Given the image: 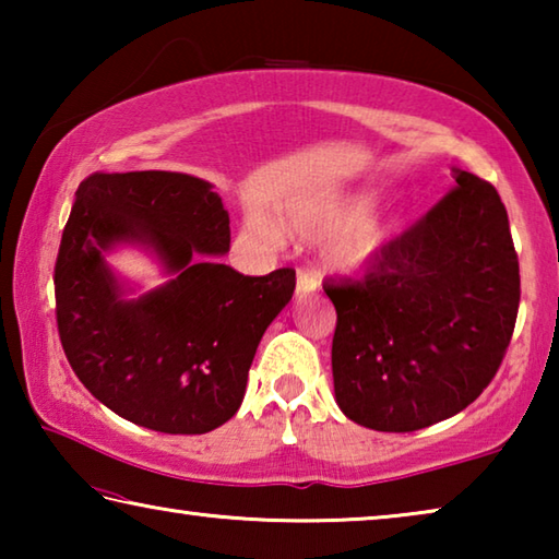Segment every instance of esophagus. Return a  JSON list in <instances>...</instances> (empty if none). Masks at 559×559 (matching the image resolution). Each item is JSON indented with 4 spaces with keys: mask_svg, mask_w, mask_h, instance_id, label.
<instances>
[{
    "mask_svg": "<svg viewBox=\"0 0 559 559\" xmlns=\"http://www.w3.org/2000/svg\"><path fill=\"white\" fill-rule=\"evenodd\" d=\"M320 288V278L313 271H298V281H296V296H308V293H316Z\"/></svg>",
    "mask_w": 559,
    "mask_h": 559,
    "instance_id": "esophagus-1",
    "label": "esophagus"
}]
</instances>
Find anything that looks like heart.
I'll return each instance as SVG.
<instances>
[{"instance_id":"b5f03b06","label":"heart","mask_w":559,"mask_h":559,"mask_svg":"<svg viewBox=\"0 0 559 559\" xmlns=\"http://www.w3.org/2000/svg\"><path fill=\"white\" fill-rule=\"evenodd\" d=\"M372 206L374 197L370 192H340L286 206L278 216V224L283 231L308 236V239L330 236L325 246L328 266L355 273L380 261L404 231L402 214L372 210ZM249 229L263 239H281L276 226L261 216H251Z\"/></svg>"}]
</instances>
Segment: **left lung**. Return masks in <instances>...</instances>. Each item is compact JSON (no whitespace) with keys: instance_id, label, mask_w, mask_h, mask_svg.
I'll return each mask as SVG.
<instances>
[{"instance_id":"left-lung-1","label":"left lung","mask_w":559,"mask_h":559,"mask_svg":"<svg viewBox=\"0 0 559 559\" xmlns=\"http://www.w3.org/2000/svg\"><path fill=\"white\" fill-rule=\"evenodd\" d=\"M453 177L365 281L325 286L335 402L359 427L404 433L449 419L503 362L520 302L508 214L493 185L456 167Z\"/></svg>"}]
</instances>
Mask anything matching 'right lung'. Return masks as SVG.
I'll return each mask as SVG.
<instances>
[{"instance_id":"add662e5","label":"right lung","mask_w":559,"mask_h":559,"mask_svg":"<svg viewBox=\"0 0 559 559\" xmlns=\"http://www.w3.org/2000/svg\"><path fill=\"white\" fill-rule=\"evenodd\" d=\"M229 212L185 173H96L75 189L56 259V323L73 372L138 427L206 433L239 412L266 328L296 290V271L243 276L229 253ZM120 245L147 250L168 276L140 297L107 263Z\"/></svg>"}]
</instances>
